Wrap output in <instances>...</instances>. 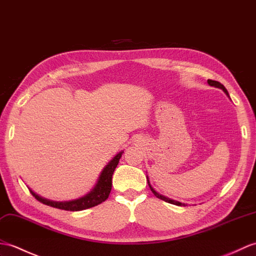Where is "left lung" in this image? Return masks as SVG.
Segmentation results:
<instances>
[{
	"mask_svg": "<svg viewBox=\"0 0 256 256\" xmlns=\"http://www.w3.org/2000/svg\"><path fill=\"white\" fill-rule=\"evenodd\" d=\"M207 82H208V84H210V86H215V87H218V88L222 89V90L224 92V94H227V96L229 97V94H228V92H227V89H226L224 86L222 84H220V82H217V80H208ZM147 179H148V178H147ZM147 181H148V186H150V190H152V192L154 193V195L156 196V198H160V200H164V202H167V203H170V204H174V205H178V206H186V204L180 203V202L170 200V198H164V196L158 194V193L155 191V190H154V188H152V186L150 184V180H147Z\"/></svg>",
	"mask_w": 256,
	"mask_h": 256,
	"instance_id": "obj_1",
	"label": "left lung"
}]
</instances>
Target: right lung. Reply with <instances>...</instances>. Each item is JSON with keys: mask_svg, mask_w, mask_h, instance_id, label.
Returning a JSON list of instances; mask_svg holds the SVG:
<instances>
[{"mask_svg": "<svg viewBox=\"0 0 256 256\" xmlns=\"http://www.w3.org/2000/svg\"><path fill=\"white\" fill-rule=\"evenodd\" d=\"M122 154L123 152H118V155L106 166V168L102 170V172H101L96 186L94 188L92 191H90L87 195H85L84 198H80L75 200H70V202H52V200H48L46 198H40V196L34 194L32 191L30 192L34 196V198L39 200L40 203L54 207V208H58V210L77 212V210H84L87 208H90V207L97 206L109 198V194L111 192V188H112V174H114V172L116 168L118 160H120V158L122 157Z\"/></svg>", "mask_w": 256, "mask_h": 256, "instance_id": "obj_1", "label": "right lung"}]
</instances>
